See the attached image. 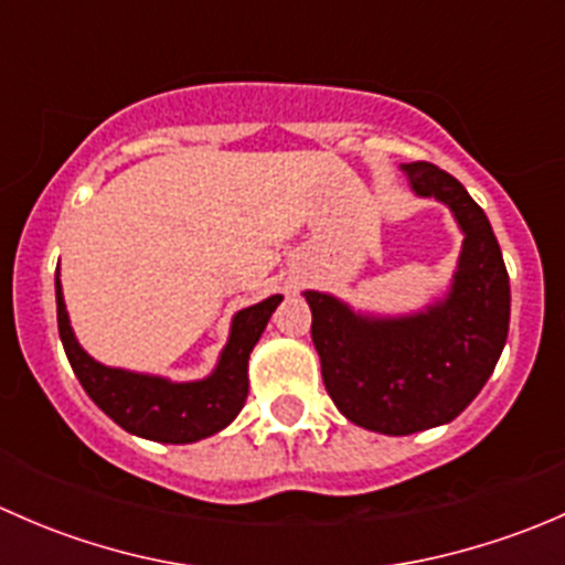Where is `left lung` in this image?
<instances>
[{
  "mask_svg": "<svg viewBox=\"0 0 565 565\" xmlns=\"http://www.w3.org/2000/svg\"><path fill=\"white\" fill-rule=\"evenodd\" d=\"M398 169L415 196L451 210L465 237L446 292L409 315L358 311L330 292H303L333 404L355 426L391 437L451 424L492 377L511 317L509 273L483 210L435 163Z\"/></svg>",
  "mask_w": 565,
  "mask_h": 565,
  "instance_id": "left-lung-1",
  "label": "left lung"
}]
</instances>
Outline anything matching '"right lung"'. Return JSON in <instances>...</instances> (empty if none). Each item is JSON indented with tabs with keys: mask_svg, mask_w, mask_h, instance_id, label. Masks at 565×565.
<instances>
[{
	"mask_svg": "<svg viewBox=\"0 0 565 565\" xmlns=\"http://www.w3.org/2000/svg\"><path fill=\"white\" fill-rule=\"evenodd\" d=\"M56 322L65 355L76 372L78 383L100 409L136 437L169 446L199 443L218 435L237 418L248 398V358L259 335L265 333L273 311L281 303V295L259 300L232 317L230 339L215 361L213 372L202 380H177L161 374L130 372V369L106 366L95 361L73 333L62 295L60 270H56Z\"/></svg>",
	"mask_w": 565,
	"mask_h": 565,
	"instance_id": "add662e5",
	"label": "right lung"
}]
</instances>
